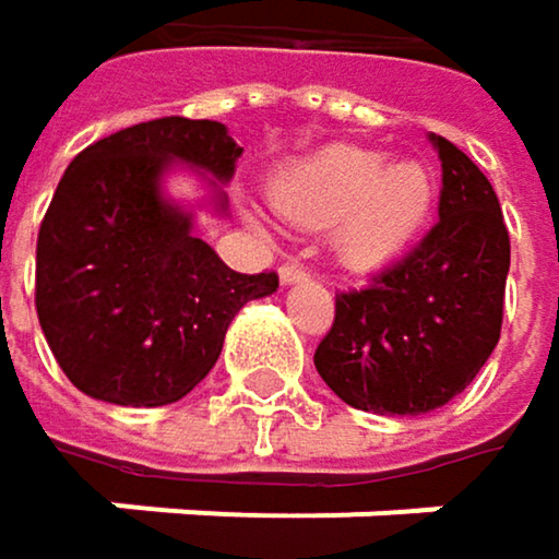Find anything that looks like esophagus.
<instances>
[{
	"label": "esophagus",
	"mask_w": 559,
	"mask_h": 559,
	"mask_svg": "<svg viewBox=\"0 0 559 559\" xmlns=\"http://www.w3.org/2000/svg\"><path fill=\"white\" fill-rule=\"evenodd\" d=\"M278 278L281 284H300V281H307V272H304L300 265H294V262H290V265H281Z\"/></svg>",
	"instance_id": "obj_1"
}]
</instances>
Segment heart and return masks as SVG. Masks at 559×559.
I'll return each instance as SVG.
<instances>
[{"label":"heart","mask_w":559,"mask_h":559,"mask_svg":"<svg viewBox=\"0 0 559 559\" xmlns=\"http://www.w3.org/2000/svg\"><path fill=\"white\" fill-rule=\"evenodd\" d=\"M272 200L297 226H333L336 255L356 272H372L401 259L424 233L437 180L414 158L385 162L376 148L330 145L281 170Z\"/></svg>","instance_id":"b5f03b06"}]
</instances>
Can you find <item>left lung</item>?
<instances>
[{
  "label": "left lung",
  "mask_w": 559,
  "mask_h": 559,
  "mask_svg": "<svg viewBox=\"0 0 559 559\" xmlns=\"http://www.w3.org/2000/svg\"><path fill=\"white\" fill-rule=\"evenodd\" d=\"M440 158V223L362 290L336 294L313 353L320 379L372 414H427L466 389L502 333L511 246L489 177L430 132Z\"/></svg>",
  "instance_id": "1"
}]
</instances>
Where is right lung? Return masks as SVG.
Masks as SVG:
<instances>
[{"label":"right lung","instance_id":"obj_1","mask_svg":"<svg viewBox=\"0 0 559 559\" xmlns=\"http://www.w3.org/2000/svg\"><path fill=\"white\" fill-rule=\"evenodd\" d=\"M242 148L213 119H152L83 148L38 233L35 307L63 376L96 401L162 407L193 391L233 317L278 290L239 275L193 233V206L165 180L190 170L216 216Z\"/></svg>","mask_w":559,"mask_h":559}]
</instances>
